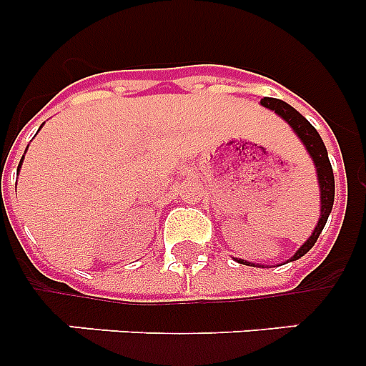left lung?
Masks as SVG:
<instances>
[{
  "mask_svg": "<svg viewBox=\"0 0 366 366\" xmlns=\"http://www.w3.org/2000/svg\"><path fill=\"white\" fill-rule=\"evenodd\" d=\"M262 106H266V108L273 109L277 115L284 119L287 124L292 126L293 132L299 135V139L302 141V144L306 147L308 154L312 155L313 164L317 168V179H319V189H321V216H319V223L315 225L313 229L312 236H310L308 240L304 242L302 247L297 251L295 254L292 257V260H299L300 257L308 253L310 249L315 245L317 238L319 234L322 232L326 225V219H328L330 212H332V207H334V196H335V181H334V170H332V163L328 159V152H326L325 143H322L321 135L317 134V130L310 124L306 119L297 112L295 108H292L290 104H286L284 100L279 99H271V97H264L260 100ZM240 264H245L249 266L251 262H244V260H238ZM254 266V264H251Z\"/></svg>",
  "mask_w": 366,
  "mask_h": 366,
  "instance_id": "left-lung-1",
  "label": "left lung"
}]
</instances>
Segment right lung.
Listing matches in <instances>:
<instances>
[{
    "mask_svg": "<svg viewBox=\"0 0 366 366\" xmlns=\"http://www.w3.org/2000/svg\"><path fill=\"white\" fill-rule=\"evenodd\" d=\"M21 161H24V157H21ZM19 167H21V163H19ZM19 167H18V168H19Z\"/></svg>",
    "mask_w": 366,
    "mask_h": 366,
    "instance_id": "right-lung-1",
    "label": "right lung"
}]
</instances>
